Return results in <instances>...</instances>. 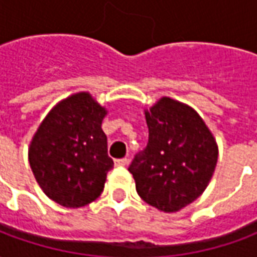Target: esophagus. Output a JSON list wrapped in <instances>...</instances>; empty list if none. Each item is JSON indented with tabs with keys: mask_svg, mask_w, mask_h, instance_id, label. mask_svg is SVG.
I'll use <instances>...</instances> for the list:
<instances>
[{
	"mask_svg": "<svg viewBox=\"0 0 257 257\" xmlns=\"http://www.w3.org/2000/svg\"><path fill=\"white\" fill-rule=\"evenodd\" d=\"M128 164V160L126 158H119V160H115V167H125Z\"/></svg>",
	"mask_w": 257,
	"mask_h": 257,
	"instance_id": "obj_1",
	"label": "esophagus"
}]
</instances>
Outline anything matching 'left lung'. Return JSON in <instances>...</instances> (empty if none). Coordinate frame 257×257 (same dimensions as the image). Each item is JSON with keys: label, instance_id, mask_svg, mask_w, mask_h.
<instances>
[{"label": "left lung", "instance_id": "1", "mask_svg": "<svg viewBox=\"0 0 257 257\" xmlns=\"http://www.w3.org/2000/svg\"><path fill=\"white\" fill-rule=\"evenodd\" d=\"M149 143L129 167L140 198L175 213L208 187L217 164V143L193 107L164 96L145 110Z\"/></svg>", "mask_w": 257, "mask_h": 257}]
</instances>
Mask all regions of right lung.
I'll use <instances>...</instances> for the list:
<instances>
[{"label":"right lung","instance_id":"obj_1","mask_svg":"<svg viewBox=\"0 0 257 257\" xmlns=\"http://www.w3.org/2000/svg\"><path fill=\"white\" fill-rule=\"evenodd\" d=\"M107 110L89 92L59 101L42 119L29 147L37 183L56 204L81 208L95 201L114 165L101 121Z\"/></svg>","mask_w":257,"mask_h":257}]
</instances>
